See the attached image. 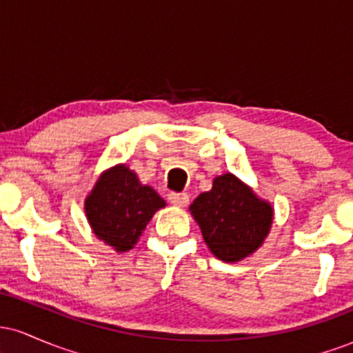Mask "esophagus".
Segmentation results:
<instances>
[{
    "label": "esophagus",
    "instance_id": "esophagus-1",
    "mask_svg": "<svg viewBox=\"0 0 353 353\" xmlns=\"http://www.w3.org/2000/svg\"><path fill=\"white\" fill-rule=\"evenodd\" d=\"M168 197L171 204L179 205V208H184V205H188L189 202V196L185 192H171Z\"/></svg>",
    "mask_w": 353,
    "mask_h": 353
}]
</instances>
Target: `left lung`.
I'll use <instances>...</instances> for the list:
<instances>
[{
	"instance_id": "1",
	"label": "left lung",
	"mask_w": 353,
	"mask_h": 353,
	"mask_svg": "<svg viewBox=\"0 0 353 353\" xmlns=\"http://www.w3.org/2000/svg\"><path fill=\"white\" fill-rule=\"evenodd\" d=\"M190 214L210 252L224 262H237L257 250L274 216L269 202L259 199L232 174L216 177L212 189L190 204Z\"/></svg>"
}]
</instances>
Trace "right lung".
<instances>
[{
    "label": "right lung",
    "instance_id": "add662e5",
    "mask_svg": "<svg viewBox=\"0 0 353 353\" xmlns=\"http://www.w3.org/2000/svg\"><path fill=\"white\" fill-rule=\"evenodd\" d=\"M165 202L149 185H143L125 165H116L99 177L88 196L86 216L101 241L117 252L132 249L156 210Z\"/></svg>",
    "mask_w": 353,
    "mask_h": 353
}]
</instances>
